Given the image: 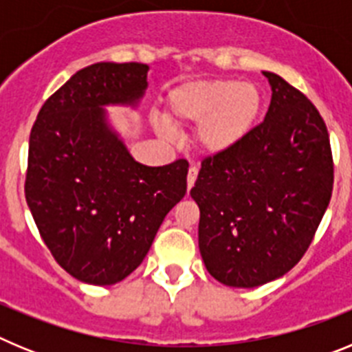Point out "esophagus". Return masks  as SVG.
Listing matches in <instances>:
<instances>
[{
	"label": "esophagus",
	"mask_w": 352,
	"mask_h": 352,
	"mask_svg": "<svg viewBox=\"0 0 352 352\" xmlns=\"http://www.w3.org/2000/svg\"><path fill=\"white\" fill-rule=\"evenodd\" d=\"M195 179H197V169H195V167H190V169H188V174H186V186H188V190L194 186Z\"/></svg>",
	"instance_id": "1"
}]
</instances>
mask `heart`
<instances>
[{"mask_svg":"<svg viewBox=\"0 0 352 352\" xmlns=\"http://www.w3.org/2000/svg\"><path fill=\"white\" fill-rule=\"evenodd\" d=\"M261 93L250 82L232 79L188 80L167 98V123L158 126L169 135L174 129L194 126L195 142L210 157L231 153L256 126Z\"/></svg>","mask_w":352,"mask_h":352,"instance_id":"heart-1","label":"heart"}]
</instances>
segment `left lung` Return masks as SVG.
<instances>
[{"label": "left lung", "mask_w": 352, "mask_h": 352, "mask_svg": "<svg viewBox=\"0 0 352 352\" xmlns=\"http://www.w3.org/2000/svg\"><path fill=\"white\" fill-rule=\"evenodd\" d=\"M263 74L272 86L264 121L231 153L204 158L190 190L204 266L229 287H257L294 268L333 190L324 120L280 76Z\"/></svg>", "instance_id": "1"}]
</instances>
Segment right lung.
<instances>
[{
  "mask_svg": "<svg viewBox=\"0 0 352 352\" xmlns=\"http://www.w3.org/2000/svg\"><path fill=\"white\" fill-rule=\"evenodd\" d=\"M148 65H89L45 100L30 133L26 201L65 272L113 285L138 268L166 214L186 194L188 162L133 160L105 105L138 107Z\"/></svg>",
  "mask_w": 352,
  "mask_h": 352,
  "instance_id": "obj_1",
  "label": "right lung"
}]
</instances>
